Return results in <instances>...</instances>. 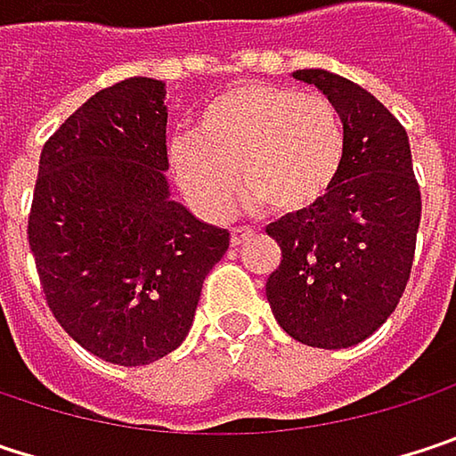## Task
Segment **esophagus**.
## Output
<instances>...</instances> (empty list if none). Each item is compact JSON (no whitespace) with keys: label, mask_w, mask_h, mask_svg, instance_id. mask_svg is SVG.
Instances as JSON below:
<instances>
[{"label":"esophagus","mask_w":456,"mask_h":456,"mask_svg":"<svg viewBox=\"0 0 456 456\" xmlns=\"http://www.w3.org/2000/svg\"><path fill=\"white\" fill-rule=\"evenodd\" d=\"M248 237H253V229L248 227H232V237H229V242L237 248V245H242Z\"/></svg>","instance_id":"34e87169"}]
</instances>
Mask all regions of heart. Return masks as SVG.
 I'll use <instances>...</instances> for the list:
<instances>
[{"mask_svg": "<svg viewBox=\"0 0 456 456\" xmlns=\"http://www.w3.org/2000/svg\"><path fill=\"white\" fill-rule=\"evenodd\" d=\"M343 155L338 108L322 94L274 84H237L211 97L192 137H176L168 147L176 184L211 219L229 214L237 179L248 187V208L266 203L274 214H301L335 184Z\"/></svg>", "mask_w": 456, "mask_h": 456, "instance_id": "obj_1", "label": "heart"}]
</instances>
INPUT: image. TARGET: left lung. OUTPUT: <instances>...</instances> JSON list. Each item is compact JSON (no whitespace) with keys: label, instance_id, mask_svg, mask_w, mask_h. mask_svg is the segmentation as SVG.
<instances>
[{"label":"left lung","instance_id":"1","mask_svg":"<svg viewBox=\"0 0 456 456\" xmlns=\"http://www.w3.org/2000/svg\"><path fill=\"white\" fill-rule=\"evenodd\" d=\"M346 126V155L327 195L266 232L282 264L266 280L280 327L314 348H348L394 314L414 258L419 187L404 126L359 84L324 68L296 70Z\"/></svg>","mask_w":456,"mask_h":456}]
</instances>
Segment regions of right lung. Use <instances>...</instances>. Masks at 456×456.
Segmentation results:
<instances>
[{
    "mask_svg": "<svg viewBox=\"0 0 456 456\" xmlns=\"http://www.w3.org/2000/svg\"><path fill=\"white\" fill-rule=\"evenodd\" d=\"M166 84L134 76L89 97L39 160L28 216L46 304L89 354L139 367L187 338L229 248L171 198Z\"/></svg>",
    "mask_w": 456,
    "mask_h": 456,
    "instance_id": "1",
    "label": "right lung"
}]
</instances>
